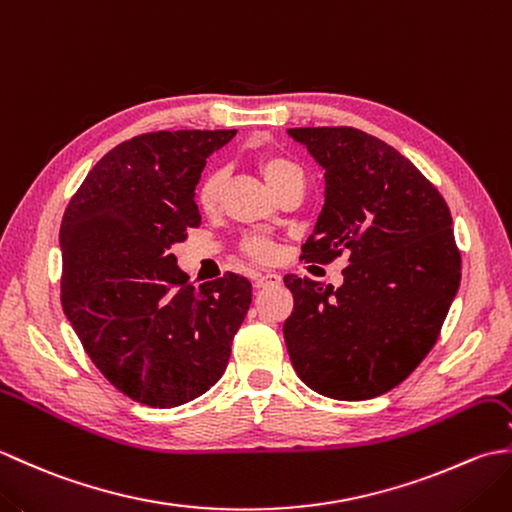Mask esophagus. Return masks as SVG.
Wrapping results in <instances>:
<instances>
[{
  "instance_id": "esophagus-1",
  "label": "esophagus",
  "mask_w": 512,
  "mask_h": 512,
  "mask_svg": "<svg viewBox=\"0 0 512 512\" xmlns=\"http://www.w3.org/2000/svg\"><path fill=\"white\" fill-rule=\"evenodd\" d=\"M255 286L257 288H268V286H277L281 277L277 273H257L255 277Z\"/></svg>"
}]
</instances>
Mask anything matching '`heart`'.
Here are the masks:
<instances>
[{"instance_id":"1","label":"heart","mask_w":512,"mask_h":512,"mask_svg":"<svg viewBox=\"0 0 512 512\" xmlns=\"http://www.w3.org/2000/svg\"><path fill=\"white\" fill-rule=\"evenodd\" d=\"M255 165L273 191H279L288 180L301 178V169L295 165V162L281 154H273V151H264V154H259L255 158ZM222 189H224V171L222 169L206 171L198 180V184H195V191H193V200L198 204V209L204 213H213L217 206H220ZM244 250L253 259H259V262H270L277 253L275 244L262 235L248 237L244 242Z\"/></svg>"}]
</instances>
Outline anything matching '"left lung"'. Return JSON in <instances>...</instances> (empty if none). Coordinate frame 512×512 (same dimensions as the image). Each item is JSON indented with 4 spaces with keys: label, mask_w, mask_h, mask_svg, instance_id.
Wrapping results in <instances>:
<instances>
[{
    "label": "left lung",
    "mask_w": 512,
    "mask_h": 512,
    "mask_svg": "<svg viewBox=\"0 0 512 512\" xmlns=\"http://www.w3.org/2000/svg\"><path fill=\"white\" fill-rule=\"evenodd\" d=\"M288 134L325 169V204L303 259L347 255L341 288L286 275L292 367L310 389L367 400L400 385L436 345L460 288L462 259L440 191L411 160L354 127Z\"/></svg>",
    "instance_id": "1"
}]
</instances>
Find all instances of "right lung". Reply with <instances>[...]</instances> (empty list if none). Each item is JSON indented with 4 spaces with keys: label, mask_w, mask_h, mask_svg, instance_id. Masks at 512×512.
Returning <instances> with one entry per match:
<instances>
[{
    "label": "right lung",
    "mask_w": 512,
    "mask_h": 512,
    "mask_svg": "<svg viewBox=\"0 0 512 512\" xmlns=\"http://www.w3.org/2000/svg\"><path fill=\"white\" fill-rule=\"evenodd\" d=\"M237 129L149 132L96 162L61 220V306L92 363L125 396L169 409L222 378L253 286L195 288L171 246L200 226L195 184Z\"/></svg>",
    "instance_id": "1"
}]
</instances>
